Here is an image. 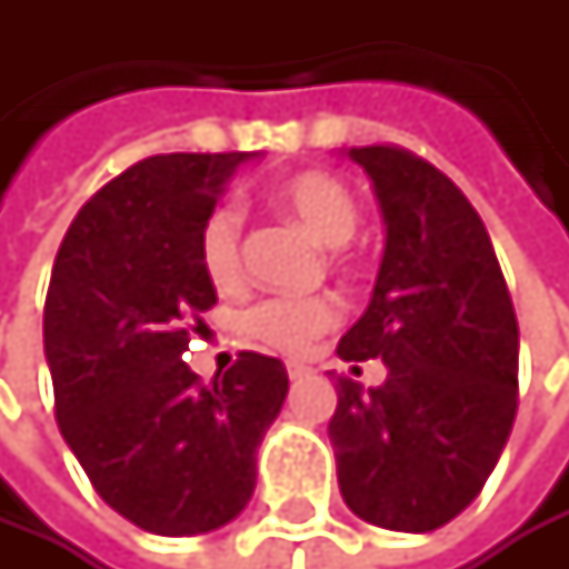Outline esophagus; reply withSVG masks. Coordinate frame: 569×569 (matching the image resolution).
Instances as JSON below:
<instances>
[{"mask_svg": "<svg viewBox=\"0 0 569 569\" xmlns=\"http://www.w3.org/2000/svg\"><path fill=\"white\" fill-rule=\"evenodd\" d=\"M287 371H290V379H293V382H300V379H307V376H310V368H307L303 361H290V365H287Z\"/></svg>", "mask_w": 569, "mask_h": 569, "instance_id": "34e87169", "label": "esophagus"}]
</instances>
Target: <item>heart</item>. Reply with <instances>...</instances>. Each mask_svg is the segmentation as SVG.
I'll return each instance as SVG.
<instances>
[{
  "mask_svg": "<svg viewBox=\"0 0 569 569\" xmlns=\"http://www.w3.org/2000/svg\"><path fill=\"white\" fill-rule=\"evenodd\" d=\"M276 204L293 214L317 242L348 246L361 211L355 193L331 173H300L276 190ZM201 266L218 290L242 282V214L221 204L201 228ZM338 307L327 297H276L262 300L246 313V335L276 351H303L327 327H335Z\"/></svg>",
  "mask_w": 569,
  "mask_h": 569,
  "instance_id": "heart-1",
  "label": "heart"
}]
</instances>
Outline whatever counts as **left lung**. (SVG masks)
Listing matches in <instances>:
<instances>
[{"mask_svg": "<svg viewBox=\"0 0 569 569\" xmlns=\"http://www.w3.org/2000/svg\"><path fill=\"white\" fill-rule=\"evenodd\" d=\"M345 157L376 187L386 252L338 355L382 358L386 382L338 379L327 437L358 519L430 532L471 506L506 450L519 323L485 221L453 180L396 146H355Z\"/></svg>", "mask_w": 569, "mask_h": 569, "instance_id": "1", "label": "left lung"}]
</instances>
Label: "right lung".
<instances>
[{"label":"right lung","instance_id":"obj_1","mask_svg":"<svg viewBox=\"0 0 569 569\" xmlns=\"http://www.w3.org/2000/svg\"><path fill=\"white\" fill-rule=\"evenodd\" d=\"M256 152H170L104 183L78 211L43 307L60 433L119 516L157 536L221 529L256 491V450L290 379L242 351L201 386L183 351L218 303L201 228Z\"/></svg>","mask_w":569,"mask_h":569}]
</instances>
